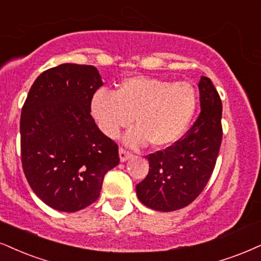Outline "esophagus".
Wrapping results in <instances>:
<instances>
[{
    "label": "esophagus",
    "instance_id": "34e87169",
    "mask_svg": "<svg viewBox=\"0 0 261 261\" xmlns=\"http://www.w3.org/2000/svg\"><path fill=\"white\" fill-rule=\"evenodd\" d=\"M118 155H120L121 162H125V161H128L132 157V153L129 151H125L124 149H120V151H118Z\"/></svg>",
    "mask_w": 261,
    "mask_h": 261
}]
</instances>
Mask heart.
<instances>
[{
	"instance_id": "obj_1",
	"label": "heart",
	"mask_w": 261,
	"mask_h": 261,
	"mask_svg": "<svg viewBox=\"0 0 261 261\" xmlns=\"http://www.w3.org/2000/svg\"><path fill=\"white\" fill-rule=\"evenodd\" d=\"M197 94L189 82L172 83L155 77L134 76L123 80L114 93L99 89L91 100V114L106 137L115 139L136 122L124 137L132 147L157 149L176 143L194 117Z\"/></svg>"
}]
</instances>
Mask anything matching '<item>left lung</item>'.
Wrapping results in <instances>:
<instances>
[{
	"label": "left lung",
	"mask_w": 261,
	"mask_h": 261,
	"mask_svg": "<svg viewBox=\"0 0 261 261\" xmlns=\"http://www.w3.org/2000/svg\"><path fill=\"white\" fill-rule=\"evenodd\" d=\"M198 91L201 114L191 129L173 146L146 156L149 174L137 185V196L151 209L173 212L186 207L213 173L223 138V106L208 77L201 76Z\"/></svg>",
	"instance_id": "8db88e82"
}]
</instances>
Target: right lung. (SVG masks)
<instances>
[{
	"label": "right lung",
	"instance_id": "1",
	"mask_svg": "<svg viewBox=\"0 0 261 261\" xmlns=\"http://www.w3.org/2000/svg\"><path fill=\"white\" fill-rule=\"evenodd\" d=\"M104 85L92 65L62 64L42 72L21 109V163L32 191L59 212L81 211L100 195L104 175L120 162L117 144L91 116Z\"/></svg>",
	"mask_w": 261,
	"mask_h": 261
}]
</instances>
